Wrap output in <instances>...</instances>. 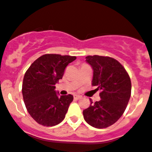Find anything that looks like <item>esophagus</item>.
Segmentation results:
<instances>
[{"mask_svg":"<svg viewBox=\"0 0 152 152\" xmlns=\"http://www.w3.org/2000/svg\"><path fill=\"white\" fill-rule=\"evenodd\" d=\"M74 99H75V100H78V99H81V96L75 95V96H74Z\"/></svg>","mask_w":152,"mask_h":152,"instance_id":"1","label":"esophagus"}]
</instances>
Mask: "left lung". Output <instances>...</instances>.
<instances>
[{"label":"left lung","mask_w":152,"mask_h":152,"mask_svg":"<svg viewBox=\"0 0 152 152\" xmlns=\"http://www.w3.org/2000/svg\"><path fill=\"white\" fill-rule=\"evenodd\" d=\"M93 69L91 85L99 90V101L83 110L84 119L93 127L106 128L121 117L131 95L130 76L119 61L110 56H86Z\"/></svg>","instance_id":"obj_1"}]
</instances>
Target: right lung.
<instances>
[{"label":"right lung","instance_id":"obj_1","mask_svg":"<svg viewBox=\"0 0 152 152\" xmlns=\"http://www.w3.org/2000/svg\"><path fill=\"white\" fill-rule=\"evenodd\" d=\"M76 56L44 54L36 59L26 71L22 83V96L27 111L36 122L53 126L65 118L73 96L58 97L55 85L63 77L67 65Z\"/></svg>","mask_w":152,"mask_h":152}]
</instances>
